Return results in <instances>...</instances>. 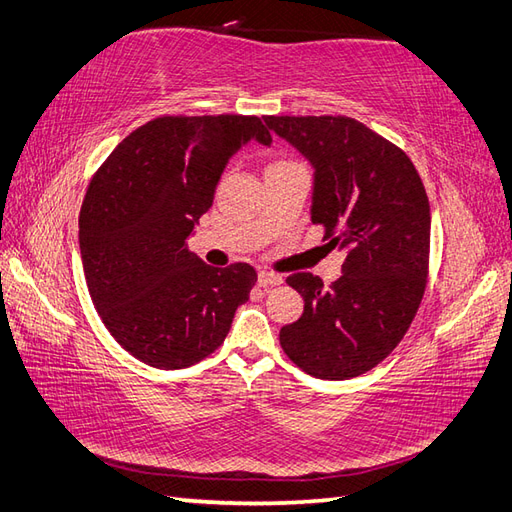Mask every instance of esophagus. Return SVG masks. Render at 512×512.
Returning a JSON list of instances; mask_svg holds the SVG:
<instances>
[{
	"label": "esophagus",
	"instance_id": "1",
	"mask_svg": "<svg viewBox=\"0 0 512 512\" xmlns=\"http://www.w3.org/2000/svg\"><path fill=\"white\" fill-rule=\"evenodd\" d=\"M282 282V276L280 274H274V271H258V285L260 287H274V285H280Z\"/></svg>",
	"mask_w": 512,
	"mask_h": 512
}]
</instances>
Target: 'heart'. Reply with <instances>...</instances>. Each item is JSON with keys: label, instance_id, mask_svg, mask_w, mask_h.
<instances>
[{"label": "heart", "instance_id": "b5f03b06", "mask_svg": "<svg viewBox=\"0 0 512 512\" xmlns=\"http://www.w3.org/2000/svg\"><path fill=\"white\" fill-rule=\"evenodd\" d=\"M285 164H298V162H293V160H278V162H274L271 166H285Z\"/></svg>", "mask_w": 512, "mask_h": 512}]
</instances>
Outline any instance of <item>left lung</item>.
Listing matches in <instances>:
<instances>
[{"instance_id": "left-lung-1", "label": "left lung", "mask_w": 512, "mask_h": 512, "mask_svg": "<svg viewBox=\"0 0 512 512\" xmlns=\"http://www.w3.org/2000/svg\"><path fill=\"white\" fill-rule=\"evenodd\" d=\"M315 168L311 221L346 254L331 285L300 271L298 322L280 328L285 355L317 379L372 370L399 346L429 274V199L410 157L348 116H267Z\"/></svg>"}]
</instances>
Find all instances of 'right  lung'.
Returning <instances> with one entry per match:
<instances>
[{
    "mask_svg": "<svg viewBox=\"0 0 512 512\" xmlns=\"http://www.w3.org/2000/svg\"><path fill=\"white\" fill-rule=\"evenodd\" d=\"M254 140L271 144L256 116H162L89 181L78 217L89 295L113 339L153 368L212 355L256 285L252 265L210 267L188 249L227 160Z\"/></svg>",
    "mask_w": 512,
    "mask_h": 512,
    "instance_id": "right-lung-1",
    "label": "right lung"
}]
</instances>
